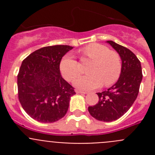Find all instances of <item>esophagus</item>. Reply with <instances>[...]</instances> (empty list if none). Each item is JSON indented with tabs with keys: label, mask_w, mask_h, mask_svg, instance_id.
Listing matches in <instances>:
<instances>
[{
	"label": "esophagus",
	"mask_w": 155,
	"mask_h": 155,
	"mask_svg": "<svg viewBox=\"0 0 155 155\" xmlns=\"http://www.w3.org/2000/svg\"><path fill=\"white\" fill-rule=\"evenodd\" d=\"M76 93L77 94H87V92L83 91H79V90H76Z\"/></svg>",
	"instance_id": "obj_1"
}]
</instances>
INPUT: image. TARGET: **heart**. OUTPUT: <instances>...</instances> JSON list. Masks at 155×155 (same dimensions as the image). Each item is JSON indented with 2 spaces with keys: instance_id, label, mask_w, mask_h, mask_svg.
I'll list each match as a JSON object with an SVG mask.
<instances>
[{
  "instance_id": "heart-1",
  "label": "heart",
  "mask_w": 155,
  "mask_h": 155,
  "mask_svg": "<svg viewBox=\"0 0 155 155\" xmlns=\"http://www.w3.org/2000/svg\"><path fill=\"white\" fill-rule=\"evenodd\" d=\"M81 54L91 64L87 68L88 74L74 81L77 87L90 90L102 84L110 86L117 81L122 71L121 57L118 53L100 43H90L82 49ZM60 71L66 80L73 81L81 74L80 64L71 54H67L60 63Z\"/></svg>"
}]
</instances>
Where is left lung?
<instances>
[{
    "label": "left lung",
    "instance_id": "1",
    "mask_svg": "<svg viewBox=\"0 0 155 155\" xmlns=\"http://www.w3.org/2000/svg\"><path fill=\"white\" fill-rule=\"evenodd\" d=\"M119 53L122 71L116 84L106 91L98 92V102L88 107L92 117L103 122H112L124 116L136 100L142 81L141 64L136 55L113 41H107Z\"/></svg>",
    "mask_w": 155,
    "mask_h": 155
}]
</instances>
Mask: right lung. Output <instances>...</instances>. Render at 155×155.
Wrapping results in <instances>:
<instances>
[{
    "label": "right lung",
    "instance_id": "1",
    "mask_svg": "<svg viewBox=\"0 0 155 155\" xmlns=\"http://www.w3.org/2000/svg\"><path fill=\"white\" fill-rule=\"evenodd\" d=\"M73 47L46 46L22 61L18 74V99L23 109L41 123L58 121L66 115L74 88L62 78L60 63Z\"/></svg>",
    "mask_w": 155,
    "mask_h": 155
}]
</instances>
